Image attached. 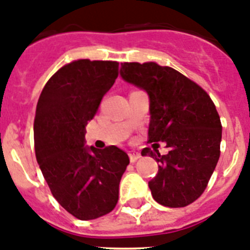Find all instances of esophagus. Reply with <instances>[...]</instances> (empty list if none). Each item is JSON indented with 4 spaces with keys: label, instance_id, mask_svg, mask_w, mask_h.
Returning <instances> with one entry per match:
<instances>
[{
    "label": "esophagus",
    "instance_id": "34e87169",
    "mask_svg": "<svg viewBox=\"0 0 250 250\" xmlns=\"http://www.w3.org/2000/svg\"><path fill=\"white\" fill-rule=\"evenodd\" d=\"M140 157H141V154L138 151H129V160H131V163L137 161Z\"/></svg>",
    "mask_w": 250,
    "mask_h": 250
}]
</instances>
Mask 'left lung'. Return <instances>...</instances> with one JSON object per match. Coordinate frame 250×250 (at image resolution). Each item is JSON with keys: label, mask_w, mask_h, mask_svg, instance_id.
I'll list each match as a JSON object with an SVG mask.
<instances>
[{"label": "left lung", "mask_w": 250, "mask_h": 250, "mask_svg": "<svg viewBox=\"0 0 250 250\" xmlns=\"http://www.w3.org/2000/svg\"><path fill=\"white\" fill-rule=\"evenodd\" d=\"M121 76L146 90L150 98L148 141L142 156L159 163L148 182L151 194L167 207H186L205 192L220 157L222 125L212 99L198 83L156 62H125ZM157 142L169 152L160 155Z\"/></svg>", "instance_id": "1"}]
</instances>
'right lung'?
I'll use <instances>...</instances> for the list:
<instances>
[{
    "label": "right lung",
    "mask_w": 250,
    "mask_h": 250,
    "mask_svg": "<svg viewBox=\"0 0 250 250\" xmlns=\"http://www.w3.org/2000/svg\"><path fill=\"white\" fill-rule=\"evenodd\" d=\"M115 61L76 60L42 90L35 110L37 161L50 192L67 212L94 220L113 211L129 157L117 146L86 147V123L118 77Z\"/></svg>",
    "instance_id": "obj_1"
}]
</instances>
